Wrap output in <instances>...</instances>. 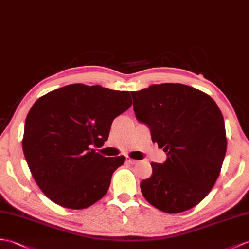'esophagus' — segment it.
Segmentation results:
<instances>
[{"instance_id": "34e87169", "label": "esophagus", "mask_w": 249, "mask_h": 249, "mask_svg": "<svg viewBox=\"0 0 249 249\" xmlns=\"http://www.w3.org/2000/svg\"><path fill=\"white\" fill-rule=\"evenodd\" d=\"M126 161H127V162H128L129 164H131V165H134V164H137V163H138V160L131 159V158H127Z\"/></svg>"}]
</instances>
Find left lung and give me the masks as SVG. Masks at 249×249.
Returning a JSON list of instances; mask_svg holds the SVG:
<instances>
[{
  "instance_id": "8db88e82",
  "label": "left lung",
  "mask_w": 249,
  "mask_h": 249,
  "mask_svg": "<svg viewBox=\"0 0 249 249\" xmlns=\"http://www.w3.org/2000/svg\"><path fill=\"white\" fill-rule=\"evenodd\" d=\"M130 94L137 120L167 156L151 164L152 176L140 183L143 196L166 213L191 209L209 194L226 155L221 110L209 95L181 84L152 85Z\"/></svg>"
}]
</instances>
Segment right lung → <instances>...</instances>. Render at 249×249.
<instances>
[{"label": "right lung", "instance_id": "1", "mask_svg": "<svg viewBox=\"0 0 249 249\" xmlns=\"http://www.w3.org/2000/svg\"><path fill=\"white\" fill-rule=\"evenodd\" d=\"M128 91L73 84L41 96L28 112L23 153L35 181L55 204L85 209L107 193L124 156L104 157L112 121L131 106Z\"/></svg>", "mask_w": 249, "mask_h": 249}]
</instances>
